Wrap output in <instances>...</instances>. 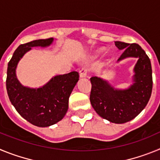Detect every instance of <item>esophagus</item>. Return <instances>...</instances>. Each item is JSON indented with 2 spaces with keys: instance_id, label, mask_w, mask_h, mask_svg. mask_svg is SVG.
Wrapping results in <instances>:
<instances>
[{
  "instance_id": "obj_1",
  "label": "esophagus",
  "mask_w": 160,
  "mask_h": 160,
  "mask_svg": "<svg viewBox=\"0 0 160 160\" xmlns=\"http://www.w3.org/2000/svg\"><path fill=\"white\" fill-rule=\"evenodd\" d=\"M87 73H88V69L87 67H83L79 72V76H80V78L87 77Z\"/></svg>"
}]
</instances>
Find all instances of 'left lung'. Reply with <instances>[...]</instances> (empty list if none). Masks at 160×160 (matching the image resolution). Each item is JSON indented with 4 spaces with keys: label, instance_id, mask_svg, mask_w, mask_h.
Here are the masks:
<instances>
[{
    "label": "left lung",
    "instance_id": "8db88e82",
    "mask_svg": "<svg viewBox=\"0 0 160 160\" xmlns=\"http://www.w3.org/2000/svg\"><path fill=\"white\" fill-rule=\"evenodd\" d=\"M114 44L118 49L123 50L118 62L128 58H138L132 85L127 89H116L107 80L92 77L90 100L100 117L120 124L135 118L145 108L152 95L153 82L151 61L139 45L122 42Z\"/></svg>",
    "mask_w": 160,
    "mask_h": 160
}]
</instances>
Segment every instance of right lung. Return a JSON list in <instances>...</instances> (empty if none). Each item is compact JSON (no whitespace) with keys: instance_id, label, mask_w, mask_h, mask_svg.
Segmentation results:
<instances>
[{"instance_id":"add662e5","label":"right lung","mask_w":160,"mask_h":160,"mask_svg":"<svg viewBox=\"0 0 160 160\" xmlns=\"http://www.w3.org/2000/svg\"><path fill=\"white\" fill-rule=\"evenodd\" d=\"M53 38L22 44L14 51L8 64L6 89L11 103L25 119L40 128L57 123L66 115L69 98L79 79L77 71L56 75L39 88L25 87L18 81L16 69L19 61L32 47H48Z\"/></svg>"}]
</instances>
